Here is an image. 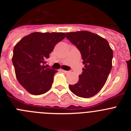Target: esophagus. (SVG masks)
Here are the masks:
<instances>
[{
	"instance_id": "obj_1",
	"label": "esophagus",
	"mask_w": 131,
	"mask_h": 131,
	"mask_svg": "<svg viewBox=\"0 0 131 131\" xmlns=\"http://www.w3.org/2000/svg\"><path fill=\"white\" fill-rule=\"evenodd\" d=\"M62 72L65 73H68L69 72V71H66V70H63V69H62Z\"/></svg>"
}]
</instances>
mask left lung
Instances as JSON below:
<instances>
[{
    "label": "left lung",
    "instance_id": "obj_1",
    "mask_svg": "<svg viewBox=\"0 0 131 131\" xmlns=\"http://www.w3.org/2000/svg\"><path fill=\"white\" fill-rule=\"evenodd\" d=\"M66 36L80 51L84 65L78 82L69 84V89L79 97L93 96L102 89L110 75L113 50L106 39L89 31L66 33Z\"/></svg>",
    "mask_w": 131,
    "mask_h": 131
}]
</instances>
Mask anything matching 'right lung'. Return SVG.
<instances>
[{
  "instance_id": "1",
  "label": "right lung",
  "mask_w": 131,
  "mask_h": 131,
  "mask_svg": "<svg viewBox=\"0 0 131 131\" xmlns=\"http://www.w3.org/2000/svg\"><path fill=\"white\" fill-rule=\"evenodd\" d=\"M65 37L64 33L35 32L24 37L14 47L12 63L16 77L30 94L40 95L51 88L57 71L45 64L56 45Z\"/></svg>"
}]
</instances>
